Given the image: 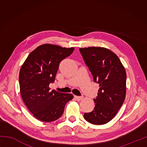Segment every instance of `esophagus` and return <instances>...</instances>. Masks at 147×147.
Listing matches in <instances>:
<instances>
[{
    "mask_svg": "<svg viewBox=\"0 0 147 147\" xmlns=\"http://www.w3.org/2000/svg\"><path fill=\"white\" fill-rule=\"evenodd\" d=\"M74 98H75V99L76 100H82V99L84 98V96H74Z\"/></svg>",
    "mask_w": 147,
    "mask_h": 147,
    "instance_id": "34e87169",
    "label": "esophagus"
}]
</instances>
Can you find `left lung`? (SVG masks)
I'll list each match as a JSON object with an SVG mask.
<instances>
[{
  "mask_svg": "<svg viewBox=\"0 0 147 147\" xmlns=\"http://www.w3.org/2000/svg\"><path fill=\"white\" fill-rule=\"evenodd\" d=\"M79 50L94 82L100 87L94 98V108L84 113V119L91 124H104L115 116L125 99V69L118 56L108 49L92 47Z\"/></svg>",
  "mask_w": 147,
  "mask_h": 147,
  "instance_id": "left-lung-1",
  "label": "left lung"
}]
</instances>
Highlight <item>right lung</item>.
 Here are the masks:
<instances>
[{"mask_svg": "<svg viewBox=\"0 0 147 147\" xmlns=\"http://www.w3.org/2000/svg\"><path fill=\"white\" fill-rule=\"evenodd\" d=\"M74 49L44 44L30 53L19 73L20 91L28 110L38 120L52 122L62 115L72 94L51 91L49 84L55 80L61 60Z\"/></svg>", "mask_w": 147, "mask_h": 147, "instance_id": "add662e5", "label": "right lung"}]
</instances>
